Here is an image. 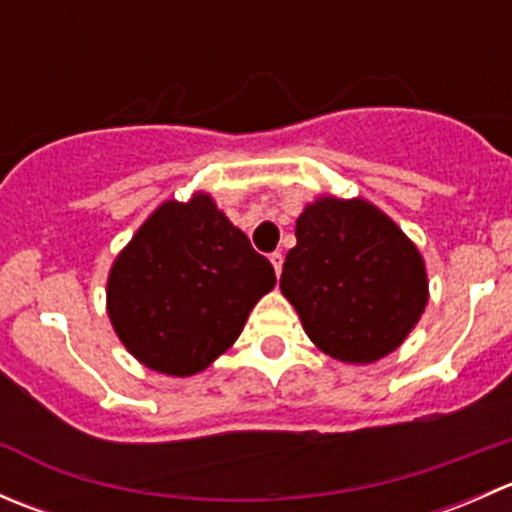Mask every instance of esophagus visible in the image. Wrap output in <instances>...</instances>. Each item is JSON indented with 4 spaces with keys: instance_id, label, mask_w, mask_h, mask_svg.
<instances>
[{
    "instance_id": "34e87169",
    "label": "esophagus",
    "mask_w": 512,
    "mask_h": 512,
    "mask_svg": "<svg viewBox=\"0 0 512 512\" xmlns=\"http://www.w3.org/2000/svg\"><path fill=\"white\" fill-rule=\"evenodd\" d=\"M270 262H272V267H275V275L280 277L282 275V265H285V255H282V252H272Z\"/></svg>"
}]
</instances>
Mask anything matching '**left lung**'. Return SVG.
Listing matches in <instances>:
<instances>
[{"label": "left lung", "mask_w": 512, "mask_h": 512, "mask_svg": "<svg viewBox=\"0 0 512 512\" xmlns=\"http://www.w3.org/2000/svg\"><path fill=\"white\" fill-rule=\"evenodd\" d=\"M280 289L324 354L371 364L394 352L428 302L414 242L364 200L322 198L297 218Z\"/></svg>", "instance_id": "left-lung-1"}]
</instances>
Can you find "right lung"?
<instances>
[{
  "label": "right lung",
  "mask_w": 512,
  "mask_h": 512,
  "mask_svg": "<svg viewBox=\"0 0 512 512\" xmlns=\"http://www.w3.org/2000/svg\"><path fill=\"white\" fill-rule=\"evenodd\" d=\"M270 260L208 195L160 205L108 277V317L148 369L193 376L232 347L275 287Z\"/></svg>",
  "instance_id": "obj_1"
}]
</instances>
